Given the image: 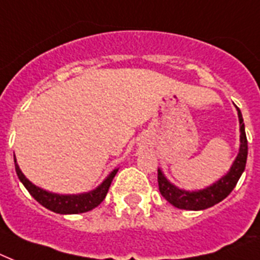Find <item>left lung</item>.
Instances as JSON below:
<instances>
[{
	"mask_svg": "<svg viewBox=\"0 0 260 260\" xmlns=\"http://www.w3.org/2000/svg\"><path fill=\"white\" fill-rule=\"evenodd\" d=\"M238 109L239 122H240V148L239 154L235 159L234 165L231 166L230 171L218 179L216 183L208 186L205 189L197 190V191H187V190L179 189L171 182L167 181L162 170L158 169V185L159 191L167 201L170 202L178 209L185 210H202L210 206L216 205L224 198L228 197L231 191L235 189L239 178L242 177L243 171L246 169L247 154H248V146H247V136L244 131V122H243L242 112Z\"/></svg>",
	"mask_w": 260,
	"mask_h": 260,
	"instance_id": "left-lung-1",
	"label": "left lung"
}]
</instances>
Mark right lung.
Returning a JSON list of instances; mask_svg holds the SVG:
<instances>
[{"label": "right lung", "instance_id": "add662e5", "mask_svg": "<svg viewBox=\"0 0 260 260\" xmlns=\"http://www.w3.org/2000/svg\"><path fill=\"white\" fill-rule=\"evenodd\" d=\"M14 167L17 173L18 179L25 186V189L29 191V194L36 200V201L43 205L47 209L52 210L55 213L60 214H78L85 213L89 210L94 209L95 206L101 204L106 197V193L110 187V183L113 181L114 175L117 174L118 169H114L112 173L105 178V181L101 185L95 187L89 193L82 194H56L47 191L44 189H40L36 185H34L29 179H26L25 175L21 173L18 167L16 158H14Z\"/></svg>", "mask_w": 260, "mask_h": 260}]
</instances>
